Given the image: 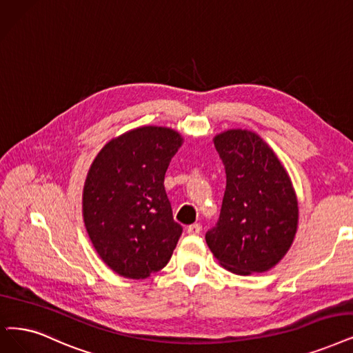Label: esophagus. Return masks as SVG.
<instances>
[{
	"label": "esophagus",
	"mask_w": 353,
	"mask_h": 353,
	"mask_svg": "<svg viewBox=\"0 0 353 353\" xmlns=\"http://www.w3.org/2000/svg\"><path fill=\"white\" fill-rule=\"evenodd\" d=\"M200 232H201V224H200V223H194V224H190L188 228H187V233H188V234H192V236L199 234Z\"/></svg>",
	"instance_id": "34e87169"
}]
</instances>
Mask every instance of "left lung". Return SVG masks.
Here are the masks:
<instances>
[{
  "label": "left lung",
  "mask_w": 353,
  "mask_h": 353,
  "mask_svg": "<svg viewBox=\"0 0 353 353\" xmlns=\"http://www.w3.org/2000/svg\"><path fill=\"white\" fill-rule=\"evenodd\" d=\"M225 169L220 217L205 242L225 270L237 275L274 268L292 245L299 203L274 150L253 132L234 129L214 137Z\"/></svg>",
  "instance_id": "8db88e82"
}]
</instances>
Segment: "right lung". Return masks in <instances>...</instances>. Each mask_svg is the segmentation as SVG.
I'll return each mask as SVG.
<instances>
[{
    "label": "right lung",
    "mask_w": 353,
    "mask_h": 353,
    "mask_svg": "<svg viewBox=\"0 0 353 353\" xmlns=\"http://www.w3.org/2000/svg\"><path fill=\"white\" fill-rule=\"evenodd\" d=\"M182 143L178 132L143 125L108 142L82 194L91 243L116 274L143 279L161 271L182 233L165 191V172Z\"/></svg>",
    "instance_id": "obj_1"
}]
</instances>
